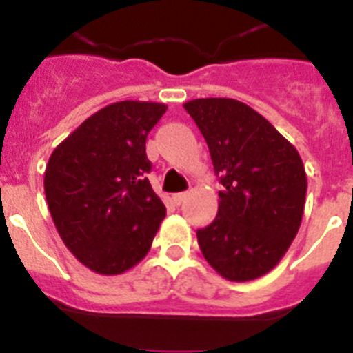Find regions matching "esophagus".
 I'll return each mask as SVG.
<instances>
[{"mask_svg": "<svg viewBox=\"0 0 353 353\" xmlns=\"http://www.w3.org/2000/svg\"><path fill=\"white\" fill-rule=\"evenodd\" d=\"M187 198V192H176V194H173V201L176 205H182L183 201H185Z\"/></svg>", "mask_w": 353, "mask_h": 353, "instance_id": "1", "label": "esophagus"}]
</instances>
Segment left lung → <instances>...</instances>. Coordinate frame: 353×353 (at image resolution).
Returning a JSON list of instances; mask_svg holds the SVG:
<instances>
[{"label": "left lung", "instance_id": "obj_1", "mask_svg": "<svg viewBox=\"0 0 353 353\" xmlns=\"http://www.w3.org/2000/svg\"><path fill=\"white\" fill-rule=\"evenodd\" d=\"M223 183L217 217L196 232L205 260L228 281H251L279 263L301 228L302 159L260 113L235 99L183 104Z\"/></svg>", "mask_w": 353, "mask_h": 353}]
</instances>
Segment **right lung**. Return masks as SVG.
Returning a JSON list of instances; mask_svg holds the SVG:
<instances>
[{"label":"right lung","mask_w":353,"mask_h":353,"mask_svg":"<svg viewBox=\"0 0 353 353\" xmlns=\"http://www.w3.org/2000/svg\"><path fill=\"white\" fill-rule=\"evenodd\" d=\"M159 102L105 105L56 146L43 191L68 251L90 270L117 276L150 251L166 207L150 185L146 136L166 113Z\"/></svg>","instance_id":"obj_1"}]
</instances>
